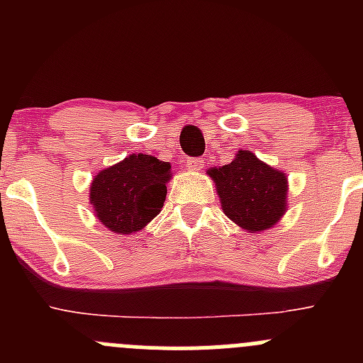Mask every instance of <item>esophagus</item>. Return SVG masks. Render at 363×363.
I'll return each mask as SVG.
<instances>
[{
	"mask_svg": "<svg viewBox=\"0 0 363 363\" xmlns=\"http://www.w3.org/2000/svg\"><path fill=\"white\" fill-rule=\"evenodd\" d=\"M186 167L193 172H199V170H202L203 160L202 158H188L186 160Z\"/></svg>",
	"mask_w": 363,
	"mask_h": 363,
	"instance_id": "34e87169",
	"label": "esophagus"
}]
</instances>
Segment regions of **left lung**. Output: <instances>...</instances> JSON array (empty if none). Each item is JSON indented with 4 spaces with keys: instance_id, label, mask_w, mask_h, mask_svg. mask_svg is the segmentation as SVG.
Masks as SVG:
<instances>
[{
    "instance_id": "obj_1",
    "label": "left lung",
    "mask_w": 363,
    "mask_h": 363,
    "mask_svg": "<svg viewBox=\"0 0 363 363\" xmlns=\"http://www.w3.org/2000/svg\"><path fill=\"white\" fill-rule=\"evenodd\" d=\"M223 212L247 233L270 230L288 211V177L283 170L240 149L232 163L207 170Z\"/></svg>"
}]
</instances>
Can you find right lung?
I'll use <instances>...</instances> for the list:
<instances>
[{"instance_id":"add662e5","label":"right lung","mask_w":363,"mask_h":363,"mask_svg":"<svg viewBox=\"0 0 363 363\" xmlns=\"http://www.w3.org/2000/svg\"><path fill=\"white\" fill-rule=\"evenodd\" d=\"M172 167L151 155H130L94 175L89 203L98 221L117 235L140 232L160 214Z\"/></svg>"}]
</instances>
